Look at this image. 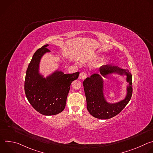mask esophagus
<instances>
[{
	"label": "esophagus",
	"mask_w": 153,
	"mask_h": 153,
	"mask_svg": "<svg viewBox=\"0 0 153 153\" xmlns=\"http://www.w3.org/2000/svg\"><path fill=\"white\" fill-rule=\"evenodd\" d=\"M86 77H87V74L85 72H82V73H80V74L79 75V78L81 80L85 79Z\"/></svg>",
	"instance_id": "esophagus-1"
}]
</instances>
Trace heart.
<instances>
[{
	"label": "heart",
	"instance_id": "heart-1",
	"mask_svg": "<svg viewBox=\"0 0 153 153\" xmlns=\"http://www.w3.org/2000/svg\"><path fill=\"white\" fill-rule=\"evenodd\" d=\"M100 56L99 54H95V55H94V56H92V58H93V59H99V58H100ZM106 62V59H102L100 63H101V64H104V63H105Z\"/></svg>",
	"mask_w": 153,
	"mask_h": 153
}]
</instances>
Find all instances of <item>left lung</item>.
Returning <instances> with one entry per match:
<instances>
[{
  "mask_svg": "<svg viewBox=\"0 0 153 153\" xmlns=\"http://www.w3.org/2000/svg\"><path fill=\"white\" fill-rule=\"evenodd\" d=\"M100 73L93 74L87 77L83 83L86 100V107L90 114L100 119H108L118 114L131 99L133 93L132 75L126 69L117 66L108 65L100 68ZM113 74L125 75L128 83L126 87V95L124 99L115 103L107 102L104 93L103 77L107 78Z\"/></svg>",
  "mask_w": 153,
  "mask_h": 153,
  "instance_id": "left-lung-1",
  "label": "left lung"
}]
</instances>
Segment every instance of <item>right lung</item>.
Masks as SVG:
<instances>
[{
	"mask_svg": "<svg viewBox=\"0 0 153 153\" xmlns=\"http://www.w3.org/2000/svg\"><path fill=\"white\" fill-rule=\"evenodd\" d=\"M43 45L34 54L26 73L25 93L35 110L45 116L56 115L65 107L70 85L76 80L79 72L64 74L58 69L44 77L40 73V62L45 54L50 51Z\"/></svg>",
	"mask_w": 153,
	"mask_h": 153,
	"instance_id": "1",
	"label": "right lung"
}]
</instances>
